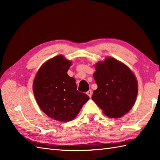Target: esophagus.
I'll return each instance as SVG.
<instances>
[{"instance_id":"obj_1","label":"esophagus","mask_w":160,"mask_h":160,"mask_svg":"<svg viewBox=\"0 0 160 160\" xmlns=\"http://www.w3.org/2000/svg\"><path fill=\"white\" fill-rule=\"evenodd\" d=\"M87 94L88 95V96H89V98H91V96H92V91H91V89L90 90H89L87 92Z\"/></svg>"}]
</instances>
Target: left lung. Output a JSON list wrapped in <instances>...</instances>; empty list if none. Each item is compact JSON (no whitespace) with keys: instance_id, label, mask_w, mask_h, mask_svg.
Segmentation results:
<instances>
[{"instance_id":"left-lung-1","label":"left lung","mask_w":160,"mask_h":160,"mask_svg":"<svg viewBox=\"0 0 160 160\" xmlns=\"http://www.w3.org/2000/svg\"><path fill=\"white\" fill-rule=\"evenodd\" d=\"M93 78L98 89L92 100L107 116L120 118L130 111L136 100L138 83L126 64L112 57L105 58L96 65Z\"/></svg>"}]
</instances>
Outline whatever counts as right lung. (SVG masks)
Here are the masks:
<instances>
[{
    "label": "right lung",
    "mask_w": 160,
    "mask_h": 160,
    "mask_svg": "<svg viewBox=\"0 0 160 160\" xmlns=\"http://www.w3.org/2000/svg\"><path fill=\"white\" fill-rule=\"evenodd\" d=\"M71 64L62 55L56 56L40 67L33 80L37 104L47 116L57 121L73 120L89 99L77 90L76 80L68 76Z\"/></svg>",
    "instance_id": "obj_1"
}]
</instances>
